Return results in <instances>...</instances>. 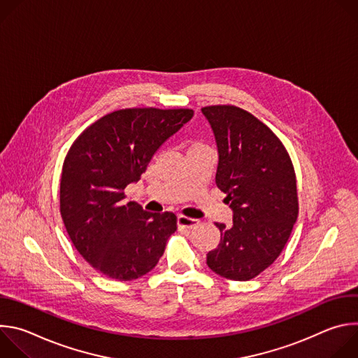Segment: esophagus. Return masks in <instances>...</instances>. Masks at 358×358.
I'll return each instance as SVG.
<instances>
[{"instance_id": "34e87169", "label": "esophagus", "mask_w": 358, "mask_h": 358, "mask_svg": "<svg viewBox=\"0 0 358 358\" xmlns=\"http://www.w3.org/2000/svg\"><path fill=\"white\" fill-rule=\"evenodd\" d=\"M177 224L180 228H194L198 225V220H194V218H189V217H185V215H178L177 218Z\"/></svg>"}]
</instances>
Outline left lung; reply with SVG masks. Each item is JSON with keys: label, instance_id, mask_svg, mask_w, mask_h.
Segmentation results:
<instances>
[{"label": "left lung", "instance_id": "1", "mask_svg": "<svg viewBox=\"0 0 358 358\" xmlns=\"http://www.w3.org/2000/svg\"><path fill=\"white\" fill-rule=\"evenodd\" d=\"M218 145L217 187L234 211L231 227L215 224L221 242L207 265L231 280H250L282 253L299 214L296 174L279 137L232 105L201 109Z\"/></svg>", "mask_w": 358, "mask_h": 358}]
</instances>
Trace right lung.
Masks as SVG:
<instances>
[{
    "instance_id": "obj_1",
    "label": "right lung",
    "mask_w": 358,
    "mask_h": 358,
    "mask_svg": "<svg viewBox=\"0 0 358 358\" xmlns=\"http://www.w3.org/2000/svg\"><path fill=\"white\" fill-rule=\"evenodd\" d=\"M192 115L191 109L115 110L71 145L61 176V215L78 252L100 273L134 280L162 258L177 231L176 214L147 213L126 199L124 189Z\"/></svg>"
}]
</instances>
